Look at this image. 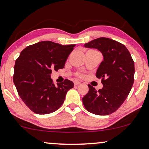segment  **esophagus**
<instances>
[{"instance_id":"1","label":"esophagus","mask_w":149,"mask_h":149,"mask_svg":"<svg viewBox=\"0 0 149 149\" xmlns=\"http://www.w3.org/2000/svg\"><path fill=\"white\" fill-rule=\"evenodd\" d=\"M80 84H81V82L79 81H77V80H74V86H78V85Z\"/></svg>"}]
</instances>
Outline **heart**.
<instances>
[{"mask_svg": "<svg viewBox=\"0 0 149 149\" xmlns=\"http://www.w3.org/2000/svg\"><path fill=\"white\" fill-rule=\"evenodd\" d=\"M77 74L78 75V76H79V77H84V74H81V73H77Z\"/></svg>", "mask_w": 149, "mask_h": 149, "instance_id": "1", "label": "heart"}]
</instances>
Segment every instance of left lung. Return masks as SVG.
<instances>
[{
    "instance_id": "8db88e82",
    "label": "left lung",
    "mask_w": 149,
    "mask_h": 149,
    "mask_svg": "<svg viewBox=\"0 0 149 149\" xmlns=\"http://www.w3.org/2000/svg\"><path fill=\"white\" fill-rule=\"evenodd\" d=\"M84 46L103 54V61L96 76L102 79L103 87L97 91L88 85L89 91L83 97V103L94 114H111L124 103L131 91L134 81V61L126 46L109 38H97Z\"/></svg>"
}]
</instances>
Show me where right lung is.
Wrapping results in <instances>:
<instances>
[{"label":"right lung","mask_w":149,"mask_h":149,"mask_svg":"<svg viewBox=\"0 0 149 149\" xmlns=\"http://www.w3.org/2000/svg\"><path fill=\"white\" fill-rule=\"evenodd\" d=\"M74 46L42 41L25 48L16 59L13 83L21 99L34 113L55 111L63 104L67 92L73 88V82L68 79L55 86L51 74L52 70L64 68Z\"/></svg>","instance_id":"1"}]
</instances>
